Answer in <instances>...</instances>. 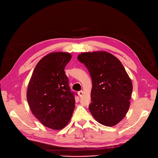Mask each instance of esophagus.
Returning a JSON list of instances; mask_svg holds the SVG:
<instances>
[{
    "instance_id": "1",
    "label": "esophagus",
    "mask_w": 158,
    "mask_h": 158,
    "mask_svg": "<svg viewBox=\"0 0 158 158\" xmlns=\"http://www.w3.org/2000/svg\"><path fill=\"white\" fill-rule=\"evenodd\" d=\"M78 94L79 95V97H82L84 94V92L83 91H80V92H78Z\"/></svg>"
}]
</instances>
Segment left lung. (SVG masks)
Instances as JSON below:
<instances>
[{
  "mask_svg": "<svg viewBox=\"0 0 158 158\" xmlns=\"http://www.w3.org/2000/svg\"><path fill=\"white\" fill-rule=\"evenodd\" d=\"M78 59L86 66L92 81L89 110L99 123L113 127L130 107L132 84L121 62L105 51L82 52Z\"/></svg>",
  "mask_w": 158,
  "mask_h": 158,
  "instance_id": "left-lung-1",
  "label": "left lung"
}]
</instances>
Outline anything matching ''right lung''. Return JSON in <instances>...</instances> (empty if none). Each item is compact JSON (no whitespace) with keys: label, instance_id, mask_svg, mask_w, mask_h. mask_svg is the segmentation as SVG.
Instances as JSON below:
<instances>
[{"label":"right lung","instance_id":"right-lung-1","mask_svg":"<svg viewBox=\"0 0 158 158\" xmlns=\"http://www.w3.org/2000/svg\"><path fill=\"white\" fill-rule=\"evenodd\" d=\"M72 55L52 52L38 62L27 85L26 98L32 113L45 127L59 131L68 125L75 107L66 65Z\"/></svg>","mask_w":158,"mask_h":158}]
</instances>
